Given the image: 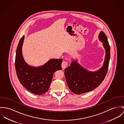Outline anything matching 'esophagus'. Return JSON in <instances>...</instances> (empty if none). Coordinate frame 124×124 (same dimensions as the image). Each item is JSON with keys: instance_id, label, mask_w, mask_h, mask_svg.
Listing matches in <instances>:
<instances>
[{"instance_id": "esophagus-1", "label": "esophagus", "mask_w": 124, "mask_h": 124, "mask_svg": "<svg viewBox=\"0 0 124 124\" xmlns=\"http://www.w3.org/2000/svg\"><path fill=\"white\" fill-rule=\"evenodd\" d=\"M67 66H68V64H67V61H63L61 65L62 68L63 69H65L66 68H67Z\"/></svg>"}]
</instances>
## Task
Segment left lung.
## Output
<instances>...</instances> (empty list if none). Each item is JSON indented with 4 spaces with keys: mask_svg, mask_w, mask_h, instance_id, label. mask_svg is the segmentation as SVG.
I'll return each mask as SVG.
<instances>
[{
    "mask_svg": "<svg viewBox=\"0 0 124 124\" xmlns=\"http://www.w3.org/2000/svg\"><path fill=\"white\" fill-rule=\"evenodd\" d=\"M99 39L105 48L104 62L99 70L90 71L73 59L70 66L65 70L67 84L70 91L76 94H81L95 89L102 83L108 72L110 57V48L107 37L103 31L99 35Z\"/></svg>",
    "mask_w": 124,
    "mask_h": 124,
    "instance_id": "1",
    "label": "left lung"
}]
</instances>
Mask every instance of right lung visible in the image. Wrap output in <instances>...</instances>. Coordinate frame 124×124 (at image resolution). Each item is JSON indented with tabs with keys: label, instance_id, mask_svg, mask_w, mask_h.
I'll return each mask as SVG.
<instances>
[{
	"label": "right lung",
	"instance_id": "right-lung-1",
	"mask_svg": "<svg viewBox=\"0 0 124 124\" xmlns=\"http://www.w3.org/2000/svg\"><path fill=\"white\" fill-rule=\"evenodd\" d=\"M24 35L21 38L16 51L15 67L20 83L29 92L36 95L46 93L54 73L61 70L62 59H50L44 65L34 67L29 65L22 54Z\"/></svg>",
	"mask_w": 124,
	"mask_h": 124
}]
</instances>
